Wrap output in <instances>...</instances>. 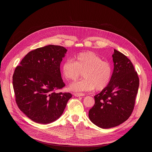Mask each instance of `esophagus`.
<instances>
[{"instance_id": "obj_1", "label": "esophagus", "mask_w": 152, "mask_h": 152, "mask_svg": "<svg viewBox=\"0 0 152 152\" xmlns=\"http://www.w3.org/2000/svg\"><path fill=\"white\" fill-rule=\"evenodd\" d=\"M74 96L76 97H80L85 96V94L83 93H74Z\"/></svg>"}]
</instances>
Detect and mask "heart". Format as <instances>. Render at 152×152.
<instances>
[{"label":"heart","mask_w":152,"mask_h":152,"mask_svg":"<svg viewBox=\"0 0 152 152\" xmlns=\"http://www.w3.org/2000/svg\"><path fill=\"white\" fill-rule=\"evenodd\" d=\"M62 74L68 80H75L83 72V79L69 86L74 92H84L104 89L112 76L111 64L93 52H83L75 55L73 61L68 59L62 66Z\"/></svg>","instance_id":"heart-1"}]
</instances>
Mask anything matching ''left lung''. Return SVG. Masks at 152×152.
<instances>
[{
	"instance_id": "8db88e82",
	"label": "left lung",
	"mask_w": 152,
	"mask_h": 152,
	"mask_svg": "<svg viewBox=\"0 0 152 152\" xmlns=\"http://www.w3.org/2000/svg\"><path fill=\"white\" fill-rule=\"evenodd\" d=\"M114 70L106 87L94 96L89 118L97 126L109 129L120 125L131 115L139 87V77L131 60L114 49Z\"/></svg>"
}]
</instances>
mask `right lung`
Returning a JSON list of instances; mask_svg holds the SVG:
<instances>
[{
	"mask_svg": "<svg viewBox=\"0 0 152 152\" xmlns=\"http://www.w3.org/2000/svg\"><path fill=\"white\" fill-rule=\"evenodd\" d=\"M67 50L62 46L48 45L29 52L17 67L12 84L15 101L32 121L43 124L52 123L63 114L69 93L55 92L65 86L60 64Z\"/></svg>",
	"mask_w": 152,
	"mask_h": 152,
	"instance_id": "right-lung-1",
	"label": "right lung"
}]
</instances>
